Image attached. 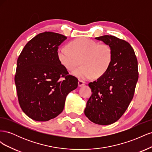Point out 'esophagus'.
<instances>
[{
	"label": "esophagus",
	"instance_id": "esophagus-1",
	"mask_svg": "<svg viewBox=\"0 0 152 152\" xmlns=\"http://www.w3.org/2000/svg\"><path fill=\"white\" fill-rule=\"evenodd\" d=\"M85 84V82L83 81V80H79V82H78V85H79V87L80 86H84Z\"/></svg>",
	"mask_w": 152,
	"mask_h": 152
}]
</instances>
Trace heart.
<instances>
[{"label": "heart", "mask_w": 152, "mask_h": 152, "mask_svg": "<svg viewBox=\"0 0 152 152\" xmlns=\"http://www.w3.org/2000/svg\"><path fill=\"white\" fill-rule=\"evenodd\" d=\"M69 47L58 49V59L68 70H73L81 61L82 65L73 72V74L80 79L88 80L94 75L97 77L102 76L111 65L113 51L107 44L80 38L72 41Z\"/></svg>", "instance_id": "b5f03b06"}]
</instances>
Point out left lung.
I'll use <instances>...</instances> for the list:
<instances>
[{
	"label": "left lung",
	"mask_w": 152,
	"mask_h": 152,
	"mask_svg": "<svg viewBox=\"0 0 152 152\" xmlns=\"http://www.w3.org/2000/svg\"><path fill=\"white\" fill-rule=\"evenodd\" d=\"M95 39L111 47L113 59L108 71L89 84L92 95L84 113L96 124L109 125L122 116L134 96L138 79L137 60L134 49L127 41L113 35Z\"/></svg>",
	"instance_id": "8db88e82"
}]
</instances>
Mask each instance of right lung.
<instances>
[{"label": "right lung", "instance_id": "1", "mask_svg": "<svg viewBox=\"0 0 152 152\" xmlns=\"http://www.w3.org/2000/svg\"><path fill=\"white\" fill-rule=\"evenodd\" d=\"M66 37L52 31L37 35L27 43L17 60L15 82L18 102L27 116L45 122L56 117L67 94L78 86L58 56Z\"/></svg>", "mask_w": 152, "mask_h": 152}]
</instances>
